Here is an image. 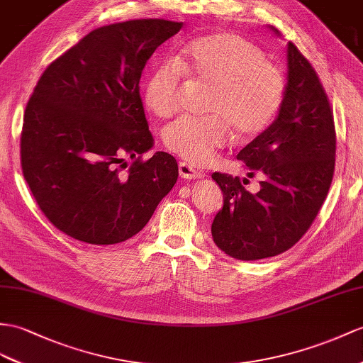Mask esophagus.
Returning <instances> with one entry per match:
<instances>
[{"instance_id":"obj_1","label":"esophagus","mask_w":363,"mask_h":363,"mask_svg":"<svg viewBox=\"0 0 363 363\" xmlns=\"http://www.w3.org/2000/svg\"><path fill=\"white\" fill-rule=\"evenodd\" d=\"M179 172L182 175V179H186V180H199L203 177V172L196 169L192 164L186 163V162H182L179 164Z\"/></svg>"}]
</instances>
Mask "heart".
<instances>
[{"instance_id": "heart-1", "label": "heart", "mask_w": 363, "mask_h": 363, "mask_svg": "<svg viewBox=\"0 0 363 363\" xmlns=\"http://www.w3.org/2000/svg\"><path fill=\"white\" fill-rule=\"evenodd\" d=\"M147 75L143 96L157 117H171L179 108L182 74L209 86L206 118H180L163 132L169 151L194 164L211 160L225 146L229 130L250 140L269 128L284 104L285 77L268 63L255 44L231 32H216L189 41L175 57Z\"/></svg>"}]
</instances>
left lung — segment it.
I'll use <instances>...</instances> for the list:
<instances>
[{"mask_svg": "<svg viewBox=\"0 0 363 363\" xmlns=\"http://www.w3.org/2000/svg\"><path fill=\"white\" fill-rule=\"evenodd\" d=\"M334 155L328 96L315 70L288 43L284 104L269 128L237 154L248 177H262L260 191H246L238 177L212 174L225 201L211 226L214 243L237 260L274 257L294 246L328 196Z\"/></svg>", "mask_w": 363, "mask_h": 363, "instance_id": "left-lung-1", "label": "left lung"}]
</instances>
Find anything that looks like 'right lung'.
<instances>
[{"instance_id":"1","label":"right lung","mask_w":363,"mask_h":363,"mask_svg":"<svg viewBox=\"0 0 363 363\" xmlns=\"http://www.w3.org/2000/svg\"><path fill=\"white\" fill-rule=\"evenodd\" d=\"M183 23L130 20L89 32L50 63L26 106L24 179L49 222L91 245L140 233L179 177L175 158L154 146L140 78L155 49ZM126 156L135 163L126 173Z\"/></svg>"}]
</instances>
